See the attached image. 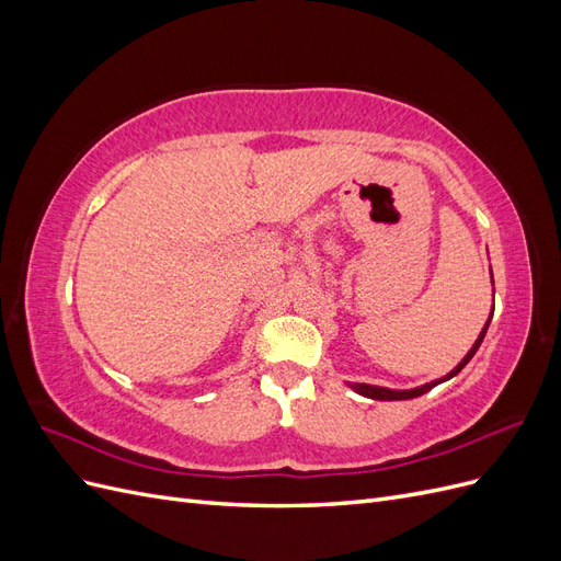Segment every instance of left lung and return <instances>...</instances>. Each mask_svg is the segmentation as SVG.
<instances>
[{"mask_svg":"<svg viewBox=\"0 0 561 561\" xmlns=\"http://www.w3.org/2000/svg\"><path fill=\"white\" fill-rule=\"evenodd\" d=\"M491 283H494V276H491ZM494 316V313H491ZM489 322H491V318L486 320V325L482 328V332H480V336L474 339V344H472V348L466 353V358L458 363L447 377H443V379H435V381H431V383H423V386H419V388H410V390H393V388H383V386H369V383H348L355 393H360V396H365V398H371V400H410V398H419V396H423V393H428L431 388H435L437 383H443V381H447V379H451V377H456L458 371H461L468 363H470V358L474 353H478V348H480V344H482V339H484V334H486V328H489Z\"/></svg>","mask_w":561,"mask_h":561,"instance_id":"left-lung-1","label":"left lung"}]
</instances>
